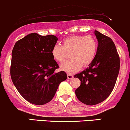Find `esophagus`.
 Masks as SVG:
<instances>
[{"label": "esophagus", "mask_w": 130, "mask_h": 130, "mask_svg": "<svg viewBox=\"0 0 130 130\" xmlns=\"http://www.w3.org/2000/svg\"><path fill=\"white\" fill-rule=\"evenodd\" d=\"M67 77H68V79H72V78H73V75L71 74H67Z\"/></svg>", "instance_id": "esophagus-1"}]
</instances>
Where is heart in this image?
<instances>
[{
    "instance_id": "heart-1",
    "label": "heart",
    "mask_w": 130,
    "mask_h": 130,
    "mask_svg": "<svg viewBox=\"0 0 130 130\" xmlns=\"http://www.w3.org/2000/svg\"><path fill=\"white\" fill-rule=\"evenodd\" d=\"M97 48L98 43L94 36L73 35L64 40L62 45H55L51 54L55 61L62 62L68 57V53H71V59L63 62L61 69L68 73H74L79 71L83 65L87 66L93 62Z\"/></svg>"
}]
</instances>
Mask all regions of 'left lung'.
<instances>
[{"label":"left lung","instance_id":"8db88e82","mask_svg":"<svg viewBox=\"0 0 130 130\" xmlns=\"http://www.w3.org/2000/svg\"><path fill=\"white\" fill-rule=\"evenodd\" d=\"M99 45L95 58L85 70L74 75L81 85L75 90L80 102L93 106L103 102L114 89L120 68L119 56L110 37L95 31Z\"/></svg>","mask_w":130,"mask_h":130}]
</instances>
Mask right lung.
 I'll list each match as a JSON object with an SVG mask.
<instances>
[{
    "mask_svg": "<svg viewBox=\"0 0 130 130\" xmlns=\"http://www.w3.org/2000/svg\"><path fill=\"white\" fill-rule=\"evenodd\" d=\"M57 38L33 33L16 42L12 51L10 73L22 97L30 103L43 105L54 97L59 85L67 78L51 54Z\"/></svg>",
    "mask_w": 130,
    "mask_h": 130,
    "instance_id": "obj_1",
    "label": "right lung"
}]
</instances>
